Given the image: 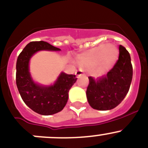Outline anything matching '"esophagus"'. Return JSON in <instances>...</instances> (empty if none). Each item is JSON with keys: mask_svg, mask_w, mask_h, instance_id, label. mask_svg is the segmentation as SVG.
<instances>
[{"mask_svg": "<svg viewBox=\"0 0 148 148\" xmlns=\"http://www.w3.org/2000/svg\"><path fill=\"white\" fill-rule=\"evenodd\" d=\"M75 75H76L77 77H80L81 76V75H84V71L82 70V69H79L78 70H77L76 73H75Z\"/></svg>", "mask_w": 148, "mask_h": 148, "instance_id": "34e87169", "label": "esophagus"}]
</instances>
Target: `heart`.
Listing matches in <instances>:
<instances>
[{"label": "heart", "mask_w": 148, "mask_h": 148, "mask_svg": "<svg viewBox=\"0 0 148 148\" xmlns=\"http://www.w3.org/2000/svg\"><path fill=\"white\" fill-rule=\"evenodd\" d=\"M119 50L113 44H100L86 53L78 56L77 61L80 65H91L99 60L103 64L110 66L116 62Z\"/></svg>", "instance_id": "b5f03b06"}]
</instances>
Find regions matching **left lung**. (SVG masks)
Listing matches in <instances>:
<instances>
[{
  "label": "left lung",
  "instance_id": "8db88e82",
  "mask_svg": "<svg viewBox=\"0 0 148 148\" xmlns=\"http://www.w3.org/2000/svg\"><path fill=\"white\" fill-rule=\"evenodd\" d=\"M132 75L130 54L120 45L119 60L107 75L96 80L88 77L86 97L90 106L98 110H109L117 107L129 91Z\"/></svg>",
  "mask_w": 148,
  "mask_h": 148
}]
</instances>
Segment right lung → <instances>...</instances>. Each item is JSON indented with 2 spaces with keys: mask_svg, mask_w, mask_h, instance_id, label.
<instances>
[{
  "mask_svg": "<svg viewBox=\"0 0 148 148\" xmlns=\"http://www.w3.org/2000/svg\"><path fill=\"white\" fill-rule=\"evenodd\" d=\"M60 51L45 41H32L19 54L16 61V83L20 96L34 112L50 115L62 110L68 100V92L77 81L75 75L62 72L53 85L43 86L34 82L29 70L31 57L39 51Z\"/></svg>",
  "mask_w": 148,
  "mask_h": 148,
  "instance_id": "add662e5",
  "label": "right lung"
}]
</instances>
